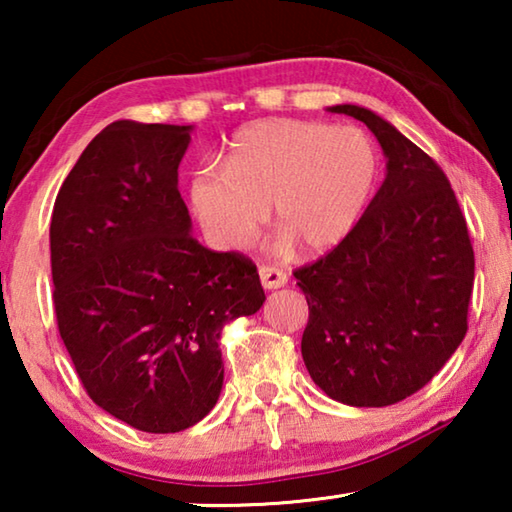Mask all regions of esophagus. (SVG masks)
Listing matches in <instances>:
<instances>
[{
    "label": "esophagus",
    "instance_id": "obj_1",
    "mask_svg": "<svg viewBox=\"0 0 512 512\" xmlns=\"http://www.w3.org/2000/svg\"><path fill=\"white\" fill-rule=\"evenodd\" d=\"M259 280H262L264 289H280L287 284V273L280 271V268H273V266H259Z\"/></svg>",
    "mask_w": 512,
    "mask_h": 512
}]
</instances>
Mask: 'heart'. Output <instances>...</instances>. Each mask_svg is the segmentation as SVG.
I'll list each match as a JSON object with an SVG mask.
<instances>
[{"instance_id": "1", "label": "heart", "mask_w": 512, "mask_h": 512, "mask_svg": "<svg viewBox=\"0 0 512 512\" xmlns=\"http://www.w3.org/2000/svg\"><path fill=\"white\" fill-rule=\"evenodd\" d=\"M377 178V151L357 126L264 119L232 137L225 169L198 167L189 198L205 235L225 250L248 246L268 219L275 250L296 241L309 253L334 248L354 228Z\"/></svg>"}]
</instances>
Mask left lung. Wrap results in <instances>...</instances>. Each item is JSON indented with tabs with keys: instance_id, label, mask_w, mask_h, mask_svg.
<instances>
[{
	"instance_id": "left-lung-1",
	"label": "left lung",
	"mask_w": 512,
	"mask_h": 512,
	"mask_svg": "<svg viewBox=\"0 0 512 512\" xmlns=\"http://www.w3.org/2000/svg\"><path fill=\"white\" fill-rule=\"evenodd\" d=\"M375 133L386 178L339 246L293 271L309 305L302 359L336 402L418 393L467 332L474 250L445 171L372 110L332 106Z\"/></svg>"
}]
</instances>
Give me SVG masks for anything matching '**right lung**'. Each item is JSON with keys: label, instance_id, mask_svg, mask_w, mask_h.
<instances>
[{"label": "right lung", "instance_id": "add662e5", "mask_svg": "<svg viewBox=\"0 0 512 512\" xmlns=\"http://www.w3.org/2000/svg\"><path fill=\"white\" fill-rule=\"evenodd\" d=\"M192 126L112 121L51 214L58 332L85 393L133 429L176 433L214 409L221 329L264 305L257 266L189 235L178 164Z\"/></svg>", "mask_w": 512, "mask_h": 512}]
</instances>
